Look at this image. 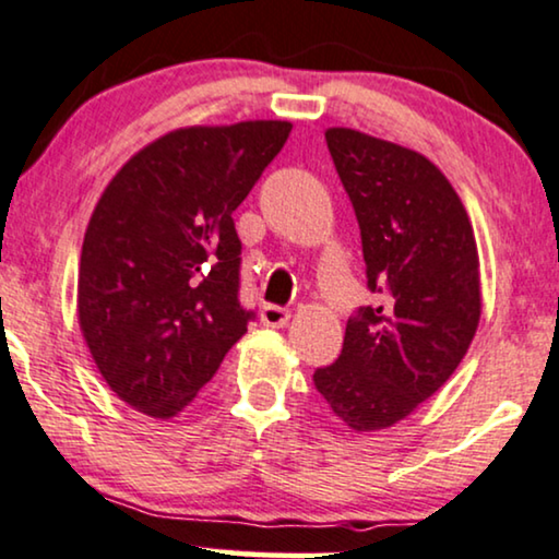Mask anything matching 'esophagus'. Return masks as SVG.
<instances>
[{"label": "esophagus", "mask_w": 559, "mask_h": 559, "mask_svg": "<svg viewBox=\"0 0 559 559\" xmlns=\"http://www.w3.org/2000/svg\"><path fill=\"white\" fill-rule=\"evenodd\" d=\"M288 319H292V311L286 307H275V304H265L263 309H260V322L265 326H286Z\"/></svg>", "instance_id": "obj_1"}]
</instances>
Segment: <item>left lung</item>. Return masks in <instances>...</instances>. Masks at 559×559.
<instances>
[{
  "instance_id": "obj_1",
  "label": "left lung",
  "mask_w": 559,
  "mask_h": 559,
  "mask_svg": "<svg viewBox=\"0 0 559 559\" xmlns=\"http://www.w3.org/2000/svg\"><path fill=\"white\" fill-rule=\"evenodd\" d=\"M326 147L360 225L370 294L314 385L355 431L406 419L455 373L480 319L473 225L435 163L366 132L330 128Z\"/></svg>"
}]
</instances>
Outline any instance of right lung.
Returning <instances> with one entry per match:
<instances>
[{
	"instance_id": "add662e5",
	"label": "right lung",
	"mask_w": 559,
	"mask_h": 559,
	"mask_svg": "<svg viewBox=\"0 0 559 559\" xmlns=\"http://www.w3.org/2000/svg\"><path fill=\"white\" fill-rule=\"evenodd\" d=\"M292 122L183 128L119 168L88 219L79 324L104 381L155 419L189 406L255 311L240 304L233 212Z\"/></svg>"
}]
</instances>
